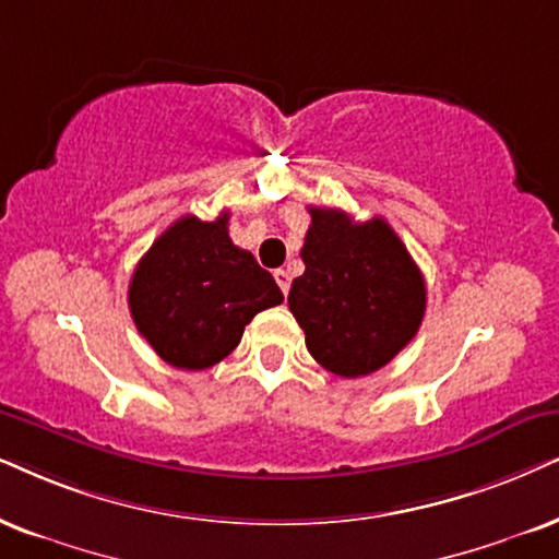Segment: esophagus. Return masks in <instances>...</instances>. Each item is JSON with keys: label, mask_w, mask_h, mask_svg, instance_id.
I'll return each mask as SVG.
<instances>
[{"label": "esophagus", "mask_w": 559, "mask_h": 559, "mask_svg": "<svg viewBox=\"0 0 559 559\" xmlns=\"http://www.w3.org/2000/svg\"><path fill=\"white\" fill-rule=\"evenodd\" d=\"M273 278H275V284L281 286V292L288 294V286H292V275H288V271L278 267V271H273Z\"/></svg>", "instance_id": "esophagus-1"}]
</instances>
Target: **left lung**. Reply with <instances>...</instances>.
<instances>
[{"label":"left lung","mask_w":559,"mask_h":559,"mask_svg":"<svg viewBox=\"0 0 559 559\" xmlns=\"http://www.w3.org/2000/svg\"><path fill=\"white\" fill-rule=\"evenodd\" d=\"M304 273L288 309L312 358L356 379L392 361L426 314V281L384 218L356 224L341 209H309Z\"/></svg>","instance_id":"left-lung-1"}]
</instances>
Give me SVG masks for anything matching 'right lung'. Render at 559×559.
<instances>
[{
    "instance_id": "obj_1",
    "label": "right lung",
    "mask_w": 559,
    "mask_h": 559,
    "mask_svg": "<svg viewBox=\"0 0 559 559\" xmlns=\"http://www.w3.org/2000/svg\"><path fill=\"white\" fill-rule=\"evenodd\" d=\"M229 214L180 216L154 239L129 284L136 330L175 369L201 371L229 356L245 324L284 301L273 275L229 239Z\"/></svg>"
}]
</instances>
